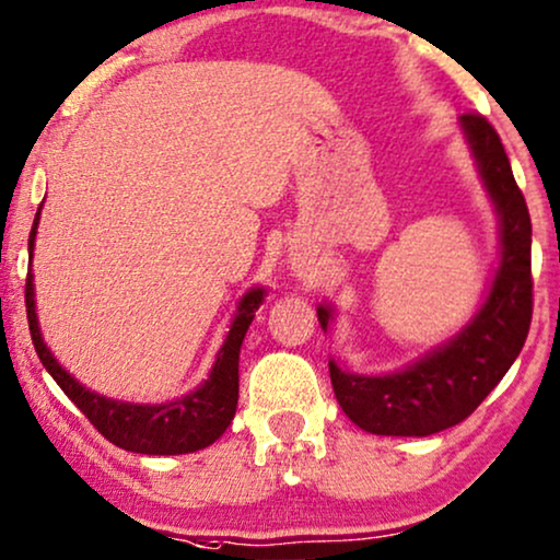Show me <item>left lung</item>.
I'll list each match as a JSON object with an SVG mask.
<instances>
[{
    "instance_id": "8db88e82",
    "label": "left lung",
    "mask_w": 560,
    "mask_h": 560,
    "mask_svg": "<svg viewBox=\"0 0 560 560\" xmlns=\"http://www.w3.org/2000/svg\"><path fill=\"white\" fill-rule=\"evenodd\" d=\"M460 130L478 177L499 221V262L489 293L455 337L394 373H352L329 360L331 388L339 406L360 430L386 438H427L460 424L499 386L517 360L533 318L527 202L497 130L481 115H460ZM322 329L334 306L318 303Z\"/></svg>"
}]
</instances>
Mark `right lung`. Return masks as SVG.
<instances>
[{"instance_id":"obj_1","label":"right lung","mask_w":560,"mask_h":560,"mask_svg":"<svg viewBox=\"0 0 560 560\" xmlns=\"http://www.w3.org/2000/svg\"><path fill=\"white\" fill-rule=\"evenodd\" d=\"M43 208V202H40ZM40 208L35 213L31 238H27V252H31V272L25 282V306H27V324H31V337L35 352L48 370L50 377L61 386L71 401L90 422L103 434L128 453L141 455H185L202 450L221 438L229 430L231 419L236 413L238 404V352L249 329L254 311L265 303L267 290L262 285L249 288L238 298L236 314L231 318V326L223 339L221 350L215 352V362L210 368L206 381L190 394L174 398L164 404H133L107 398L97 390L82 386L61 362L54 358L50 347L40 334L38 314H35V285H33V249L35 234H38Z\"/></svg>"}]
</instances>
